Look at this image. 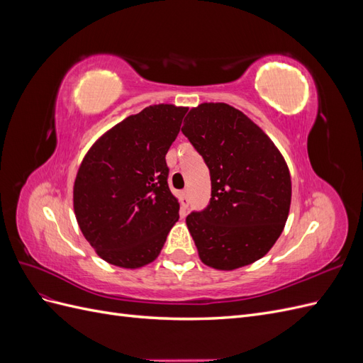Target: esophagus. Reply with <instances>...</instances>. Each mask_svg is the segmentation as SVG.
<instances>
[{"instance_id": "esophagus-1", "label": "esophagus", "mask_w": 363, "mask_h": 363, "mask_svg": "<svg viewBox=\"0 0 363 363\" xmlns=\"http://www.w3.org/2000/svg\"><path fill=\"white\" fill-rule=\"evenodd\" d=\"M180 201H182V207L186 211V208L189 207V194H188V191L180 192Z\"/></svg>"}]
</instances>
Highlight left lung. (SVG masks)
<instances>
[{
	"label": "left lung",
	"mask_w": 363,
	"mask_h": 363,
	"mask_svg": "<svg viewBox=\"0 0 363 363\" xmlns=\"http://www.w3.org/2000/svg\"><path fill=\"white\" fill-rule=\"evenodd\" d=\"M182 131L211 171V203L186 218L201 262L233 271L262 259L289 215L292 184L281 152L259 125L225 103L191 108Z\"/></svg>",
	"instance_id": "obj_1"
}]
</instances>
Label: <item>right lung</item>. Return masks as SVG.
<instances>
[{
	"label": "right lung",
	"mask_w": 363,
	"mask_h": 363,
	"mask_svg": "<svg viewBox=\"0 0 363 363\" xmlns=\"http://www.w3.org/2000/svg\"><path fill=\"white\" fill-rule=\"evenodd\" d=\"M186 107L155 104L107 130L86 152L74 182V213L87 242L111 265L136 269L156 260L180 204L164 156Z\"/></svg>",
	"instance_id": "1"
}]
</instances>
